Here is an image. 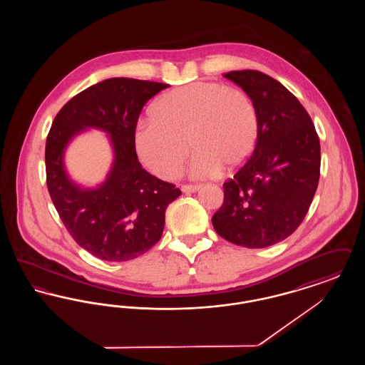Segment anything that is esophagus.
I'll use <instances>...</instances> for the list:
<instances>
[{"instance_id":"obj_1","label":"esophagus","mask_w":365,"mask_h":365,"mask_svg":"<svg viewBox=\"0 0 365 365\" xmlns=\"http://www.w3.org/2000/svg\"><path fill=\"white\" fill-rule=\"evenodd\" d=\"M201 189L200 185H183L182 186V191L183 192H195Z\"/></svg>"}]
</instances>
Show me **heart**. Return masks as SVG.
<instances>
[{
  "label": "heart",
  "mask_w": 365,
  "mask_h": 365,
  "mask_svg": "<svg viewBox=\"0 0 365 365\" xmlns=\"http://www.w3.org/2000/svg\"><path fill=\"white\" fill-rule=\"evenodd\" d=\"M150 118L134 130L140 161L161 179L180 174L190 148L194 179L235 171L253 155L260 133L259 113L242 90L197 82L165 93L152 105Z\"/></svg>",
  "instance_id": "heart-1"
}]
</instances>
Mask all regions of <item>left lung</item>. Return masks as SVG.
<instances>
[{"mask_svg":"<svg viewBox=\"0 0 365 365\" xmlns=\"http://www.w3.org/2000/svg\"><path fill=\"white\" fill-rule=\"evenodd\" d=\"M227 79L256 105V149L223 185L225 201L213 217L226 241L250 249L290 237L312 204L320 176V142L312 119L294 96L260 71H231Z\"/></svg>","mask_w":365,"mask_h":365,"instance_id":"obj_1","label":"left lung"}]
</instances>
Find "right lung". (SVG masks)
Returning <instances> with one entry per match:
<instances>
[{
	"label": "right lung",
	"instance_id": "add662e5",
	"mask_svg": "<svg viewBox=\"0 0 365 365\" xmlns=\"http://www.w3.org/2000/svg\"><path fill=\"white\" fill-rule=\"evenodd\" d=\"M165 83L110 78L71 98L53 120L46 139V183L71 237L94 257L128 261L156 245L165 209L182 192L145 171L134 146L139 113ZM87 128L108 134L114 161L105 182L82 188L65 171L70 140Z\"/></svg>",
	"mask_w": 365,
	"mask_h": 365
}]
</instances>
